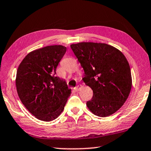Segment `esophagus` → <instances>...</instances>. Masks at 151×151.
<instances>
[{
  "label": "esophagus",
  "mask_w": 151,
  "mask_h": 151,
  "mask_svg": "<svg viewBox=\"0 0 151 151\" xmlns=\"http://www.w3.org/2000/svg\"><path fill=\"white\" fill-rule=\"evenodd\" d=\"M81 88H82V86L81 85H78L77 86H76V87L75 88V91H80L81 89Z\"/></svg>",
  "instance_id": "esophagus-1"
}]
</instances>
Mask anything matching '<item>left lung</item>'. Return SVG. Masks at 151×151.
I'll return each mask as SVG.
<instances>
[{
    "label": "left lung",
    "mask_w": 151,
    "mask_h": 151,
    "mask_svg": "<svg viewBox=\"0 0 151 151\" xmlns=\"http://www.w3.org/2000/svg\"><path fill=\"white\" fill-rule=\"evenodd\" d=\"M70 48L85 71L83 81L93 91V98L86 102L88 109L101 117L114 114L127 101L132 87L126 57L105 43L82 42Z\"/></svg>",
    "instance_id": "obj_1"
}]
</instances>
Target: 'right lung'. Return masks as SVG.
<instances>
[{
    "label": "right lung",
    "mask_w": 151,
    "mask_h": 151,
    "mask_svg": "<svg viewBox=\"0 0 151 151\" xmlns=\"http://www.w3.org/2000/svg\"><path fill=\"white\" fill-rule=\"evenodd\" d=\"M66 48L51 45L29 52L18 67L16 86L22 103L32 115L48 122L62 113L71 94L56 69Z\"/></svg>",
    "instance_id": "add662e5"
}]
</instances>
